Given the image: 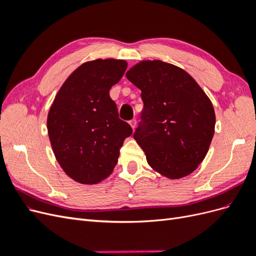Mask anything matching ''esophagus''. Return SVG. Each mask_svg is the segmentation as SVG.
I'll list each match as a JSON object with an SVG mask.
<instances>
[{"mask_svg":"<svg viewBox=\"0 0 256 256\" xmlns=\"http://www.w3.org/2000/svg\"><path fill=\"white\" fill-rule=\"evenodd\" d=\"M129 124H130L131 128L134 129V128H136V120H131L129 122Z\"/></svg>","mask_w":256,"mask_h":256,"instance_id":"obj_1","label":"esophagus"}]
</instances>
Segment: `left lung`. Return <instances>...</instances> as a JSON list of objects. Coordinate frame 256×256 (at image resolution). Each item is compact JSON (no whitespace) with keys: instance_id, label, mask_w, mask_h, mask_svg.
Wrapping results in <instances>:
<instances>
[{"instance_id":"1","label":"left lung","mask_w":256,"mask_h":256,"mask_svg":"<svg viewBox=\"0 0 256 256\" xmlns=\"http://www.w3.org/2000/svg\"><path fill=\"white\" fill-rule=\"evenodd\" d=\"M144 108L134 134L147 164L168 180L196 171L210 146L216 115L210 99L184 69L160 60H141L126 72Z\"/></svg>"}]
</instances>
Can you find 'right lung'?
<instances>
[{
    "mask_svg": "<svg viewBox=\"0 0 256 256\" xmlns=\"http://www.w3.org/2000/svg\"><path fill=\"white\" fill-rule=\"evenodd\" d=\"M127 62L97 58L80 65L62 85L47 118L52 150L63 171L82 184L102 182L113 172L132 129L120 120L110 88Z\"/></svg>",
    "mask_w": 256,
    "mask_h": 256,
    "instance_id": "add662e5",
    "label": "right lung"
}]
</instances>
